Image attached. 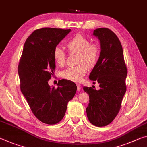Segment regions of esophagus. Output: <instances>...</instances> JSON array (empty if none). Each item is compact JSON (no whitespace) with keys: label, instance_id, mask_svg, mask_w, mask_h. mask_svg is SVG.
Instances as JSON below:
<instances>
[{"label":"esophagus","instance_id":"esophagus-1","mask_svg":"<svg viewBox=\"0 0 147 147\" xmlns=\"http://www.w3.org/2000/svg\"><path fill=\"white\" fill-rule=\"evenodd\" d=\"M76 86H77V90L78 91H80V90H81V86H80V84H76Z\"/></svg>","mask_w":147,"mask_h":147}]
</instances>
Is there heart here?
Instances as JSON below:
<instances>
[{
	"label": "heart",
	"instance_id": "b5f03b06",
	"mask_svg": "<svg viewBox=\"0 0 147 147\" xmlns=\"http://www.w3.org/2000/svg\"><path fill=\"white\" fill-rule=\"evenodd\" d=\"M67 49L71 53H78V63L74 67H71L61 72V76L65 79L74 82L82 80L87 73L88 67H92L96 64L99 56V48L94 43H90L86 36L76 34L66 44ZM54 61L59 65H63L66 61V55L64 50L57 46L53 50Z\"/></svg>",
	"mask_w": 147,
	"mask_h": 147
}]
</instances>
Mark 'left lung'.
<instances>
[{
	"instance_id": "obj_1",
	"label": "left lung",
	"mask_w": 147,
	"mask_h": 147,
	"mask_svg": "<svg viewBox=\"0 0 147 147\" xmlns=\"http://www.w3.org/2000/svg\"><path fill=\"white\" fill-rule=\"evenodd\" d=\"M93 34L100 41L101 52L89 78L98 82L100 89H83L90 97L86 108L88 120L95 126L103 127L113 122L120 111L126 92L127 70L117 36L107 28L96 29Z\"/></svg>"
}]
</instances>
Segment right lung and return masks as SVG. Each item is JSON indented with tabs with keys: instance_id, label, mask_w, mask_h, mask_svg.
<instances>
[{
	"instance_id": "right-lung-1",
	"label": "right lung",
	"mask_w": 147,
	"mask_h": 147,
	"mask_svg": "<svg viewBox=\"0 0 147 147\" xmlns=\"http://www.w3.org/2000/svg\"><path fill=\"white\" fill-rule=\"evenodd\" d=\"M70 31L50 27L36 29L23 46L18 65L21 91L32 113L44 124H55L63 119L77 89L73 82L65 79L58 82L57 88L48 84L55 68L53 50Z\"/></svg>"
}]
</instances>
